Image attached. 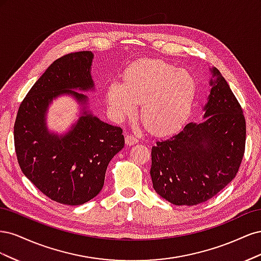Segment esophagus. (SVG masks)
Listing matches in <instances>:
<instances>
[{
	"label": "esophagus",
	"instance_id": "esophagus-1",
	"mask_svg": "<svg viewBox=\"0 0 261 261\" xmlns=\"http://www.w3.org/2000/svg\"><path fill=\"white\" fill-rule=\"evenodd\" d=\"M125 143H126V145L133 146V145H135V144L138 143V139L136 137H134L133 135H126Z\"/></svg>",
	"mask_w": 261,
	"mask_h": 261
}]
</instances>
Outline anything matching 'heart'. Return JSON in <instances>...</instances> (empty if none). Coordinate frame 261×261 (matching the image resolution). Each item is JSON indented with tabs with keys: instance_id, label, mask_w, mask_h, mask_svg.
I'll return each mask as SVG.
<instances>
[{
	"instance_id": "1",
	"label": "heart",
	"mask_w": 261,
	"mask_h": 261,
	"mask_svg": "<svg viewBox=\"0 0 261 261\" xmlns=\"http://www.w3.org/2000/svg\"><path fill=\"white\" fill-rule=\"evenodd\" d=\"M124 83L113 81L107 89L112 117H133L141 105L140 120L155 135L178 129L191 112L197 93L194 77L162 60L141 59L125 69Z\"/></svg>"
}]
</instances>
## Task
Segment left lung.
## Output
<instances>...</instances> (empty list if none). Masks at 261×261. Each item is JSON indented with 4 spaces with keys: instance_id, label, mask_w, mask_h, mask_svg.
Instances as JSON below:
<instances>
[{
    "instance_id": "left-lung-1",
    "label": "left lung",
    "mask_w": 261,
    "mask_h": 261,
    "mask_svg": "<svg viewBox=\"0 0 261 261\" xmlns=\"http://www.w3.org/2000/svg\"><path fill=\"white\" fill-rule=\"evenodd\" d=\"M211 73L203 122L189 123L151 148L154 191L176 206H195L216 196L236 176L244 156L242 107L219 69Z\"/></svg>"
}]
</instances>
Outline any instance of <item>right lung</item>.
I'll use <instances>...</instances> for the list:
<instances>
[{"label":"right lung","mask_w":261,"mask_h":261,"mask_svg":"<svg viewBox=\"0 0 261 261\" xmlns=\"http://www.w3.org/2000/svg\"><path fill=\"white\" fill-rule=\"evenodd\" d=\"M92 59L90 51H81L55 60L22 100L14 125L15 151L23 174L50 199L69 206L101 192L108 164L125 144L121 127L100 121L86 107L65 135L46 128L49 105L60 94H72L86 105L87 97L74 90L93 88Z\"/></svg>","instance_id":"1"}]
</instances>
